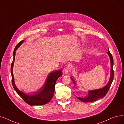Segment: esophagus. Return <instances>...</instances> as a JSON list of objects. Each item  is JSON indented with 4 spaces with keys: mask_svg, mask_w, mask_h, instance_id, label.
I'll return each mask as SVG.
<instances>
[{
    "mask_svg": "<svg viewBox=\"0 0 124 124\" xmlns=\"http://www.w3.org/2000/svg\"><path fill=\"white\" fill-rule=\"evenodd\" d=\"M70 67H66L65 68V69H63V73L65 74H67L69 73V72L70 71Z\"/></svg>",
    "mask_w": 124,
    "mask_h": 124,
    "instance_id": "obj_1",
    "label": "esophagus"
}]
</instances>
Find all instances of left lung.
I'll use <instances>...</instances> for the list:
<instances>
[{"label": "left lung", "mask_w": 124, "mask_h": 124, "mask_svg": "<svg viewBox=\"0 0 124 124\" xmlns=\"http://www.w3.org/2000/svg\"><path fill=\"white\" fill-rule=\"evenodd\" d=\"M108 52L107 53L108 56H109L110 61V65H111V69H110V77L109 80L108 82L107 85L101 88L97 89V90H89L88 91V95L87 96L81 98V97H77L79 100H80L83 102H92L95 101L99 99H102L104 97L106 93H107L109 89L111 83L112 82L113 77H114V72H113V59L112 56L110 53L109 49H108ZM72 80L73 81L75 86L76 85V83L75 81V80L72 77H70Z\"/></svg>", "instance_id": "8db88e82"}]
</instances>
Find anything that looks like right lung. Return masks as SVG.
<instances>
[{
  "mask_svg": "<svg viewBox=\"0 0 124 124\" xmlns=\"http://www.w3.org/2000/svg\"><path fill=\"white\" fill-rule=\"evenodd\" d=\"M24 40L20 42L16 46L13 52L14 58L11 64V71L12 74V82L14 90L23 100L29 105H42L46 104L50 101L53 97L55 91V85L57 79L62 75V70L53 71L49 74L44 85L39 90L33 93L32 95H27L20 91L16 87L14 81V77L13 73V69L15 61L16 51L23 43Z\"/></svg>",
  "mask_w": 124,
  "mask_h": 124,
  "instance_id": "right-lung-1",
  "label": "right lung"
}]
</instances>
